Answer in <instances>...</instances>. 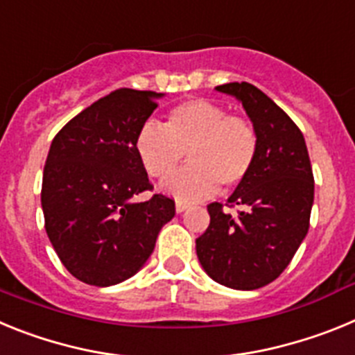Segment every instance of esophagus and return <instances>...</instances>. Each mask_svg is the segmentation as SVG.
Here are the masks:
<instances>
[{
    "mask_svg": "<svg viewBox=\"0 0 355 355\" xmlns=\"http://www.w3.org/2000/svg\"><path fill=\"white\" fill-rule=\"evenodd\" d=\"M187 209H188V205L184 202V200H175V211L183 213L187 211Z\"/></svg>",
    "mask_w": 355,
    "mask_h": 355,
    "instance_id": "1",
    "label": "esophagus"
}]
</instances>
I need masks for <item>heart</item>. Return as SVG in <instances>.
<instances>
[{"instance_id": "1", "label": "heart", "mask_w": 355, "mask_h": 355, "mask_svg": "<svg viewBox=\"0 0 355 355\" xmlns=\"http://www.w3.org/2000/svg\"><path fill=\"white\" fill-rule=\"evenodd\" d=\"M258 133L249 121L233 117L224 106L192 99L168 112L165 126L146 122L137 133L135 149L153 178L167 180L183 162L187 168L163 183V190L181 200H199L236 188L250 174L258 156Z\"/></svg>"}]
</instances>
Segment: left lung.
Wrapping results in <instances>:
<instances>
[{"label":"left lung","mask_w":355,"mask_h":355,"mask_svg":"<svg viewBox=\"0 0 355 355\" xmlns=\"http://www.w3.org/2000/svg\"><path fill=\"white\" fill-rule=\"evenodd\" d=\"M258 133V156L245 181L227 199L208 206L209 225L196 240L206 274L233 290H258L290 265L309 229L315 180L302 131L254 85L225 83Z\"/></svg>","instance_id":"obj_1"}]
</instances>
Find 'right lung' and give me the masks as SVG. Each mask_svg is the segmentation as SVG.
Here are the masks:
<instances>
[{
	"mask_svg": "<svg viewBox=\"0 0 355 355\" xmlns=\"http://www.w3.org/2000/svg\"><path fill=\"white\" fill-rule=\"evenodd\" d=\"M163 94L119 89L85 108L53 139L42 175L46 233L81 283L114 286L135 275L155 250L174 200L155 193L135 139Z\"/></svg>",
	"mask_w": 355,
	"mask_h": 355,
	"instance_id": "right-lung-1",
	"label": "right lung"
}]
</instances>
